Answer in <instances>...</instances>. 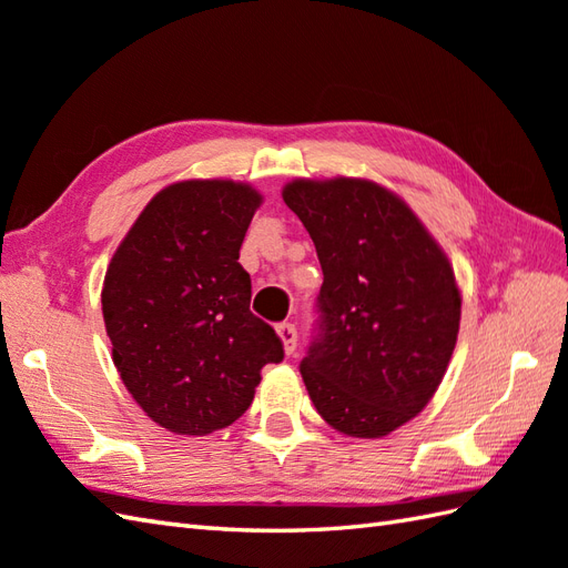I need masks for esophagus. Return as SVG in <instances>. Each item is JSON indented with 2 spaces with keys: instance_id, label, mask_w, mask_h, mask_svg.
Instances as JSON below:
<instances>
[{
  "instance_id": "esophagus-1",
  "label": "esophagus",
  "mask_w": 568,
  "mask_h": 568,
  "mask_svg": "<svg viewBox=\"0 0 568 568\" xmlns=\"http://www.w3.org/2000/svg\"><path fill=\"white\" fill-rule=\"evenodd\" d=\"M275 332H278V336H281V341H283L285 353L293 355L295 348H297V328H295V324L283 322V324L275 326Z\"/></svg>"
}]
</instances>
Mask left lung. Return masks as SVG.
Returning a JSON list of instances; mask_svg holds the SVG:
<instances>
[{
	"instance_id": "left-lung-1",
	"label": "left lung",
	"mask_w": 568,
	"mask_h": 568,
	"mask_svg": "<svg viewBox=\"0 0 568 568\" xmlns=\"http://www.w3.org/2000/svg\"><path fill=\"white\" fill-rule=\"evenodd\" d=\"M283 201L305 224L324 283L300 363L328 426L382 438L438 389L459 332V290L443 248L404 201L361 179L293 181Z\"/></svg>"
}]
</instances>
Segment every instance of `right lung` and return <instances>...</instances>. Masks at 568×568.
Here are the masks:
<instances>
[{
	"label": "right lung",
	"instance_id": "right-lung-1",
	"mask_svg": "<svg viewBox=\"0 0 568 568\" xmlns=\"http://www.w3.org/2000/svg\"><path fill=\"white\" fill-rule=\"evenodd\" d=\"M261 195L234 181L156 193L105 271L101 305L113 363L154 424L207 435L254 402L283 341L248 310L240 248Z\"/></svg>",
	"mask_w": 568,
	"mask_h": 568
}]
</instances>
